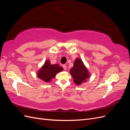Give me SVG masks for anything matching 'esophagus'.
<instances>
[{"label":"esophagus","mask_w":130,"mask_h":130,"mask_svg":"<svg viewBox=\"0 0 130 130\" xmlns=\"http://www.w3.org/2000/svg\"><path fill=\"white\" fill-rule=\"evenodd\" d=\"M62 67H63V68L64 70H66V69H67V66L66 64H63L62 65Z\"/></svg>","instance_id":"34e87169"}]
</instances>
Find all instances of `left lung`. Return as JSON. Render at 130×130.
<instances>
[{"label": "left lung", "instance_id": "left-lung-1", "mask_svg": "<svg viewBox=\"0 0 130 130\" xmlns=\"http://www.w3.org/2000/svg\"><path fill=\"white\" fill-rule=\"evenodd\" d=\"M70 74L74 78V81L77 85H80L82 82H86L89 77V73L87 68L84 66L82 60L77 58L75 61L74 66L70 70Z\"/></svg>", "mask_w": 130, "mask_h": 130}]
</instances>
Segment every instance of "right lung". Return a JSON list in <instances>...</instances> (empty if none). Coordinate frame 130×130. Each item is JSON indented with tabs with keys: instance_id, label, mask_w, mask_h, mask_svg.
<instances>
[{
	"instance_id": "right-lung-1",
	"label": "right lung",
	"mask_w": 130,
	"mask_h": 130,
	"mask_svg": "<svg viewBox=\"0 0 130 130\" xmlns=\"http://www.w3.org/2000/svg\"><path fill=\"white\" fill-rule=\"evenodd\" d=\"M63 70V68L59 65L51 64L49 61H46L44 64L37 73V76L44 81L49 82L55 76L56 74Z\"/></svg>"
}]
</instances>
